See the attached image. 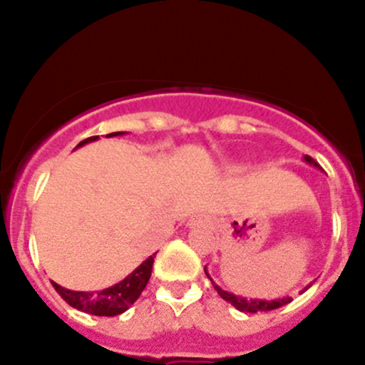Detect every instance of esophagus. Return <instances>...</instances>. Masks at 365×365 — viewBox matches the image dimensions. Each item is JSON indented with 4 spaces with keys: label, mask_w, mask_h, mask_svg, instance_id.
I'll return each mask as SVG.
<instances>
[{
    "label": "esophagus",
    "mask_w": 365,
    "mask_h": 365,
    "mask_svg": "<svg viewBox=\"0 0 365 365\" xmlns=\"http://www.w3.org/2000/svg\"><path fill=\"white\" fill-rule=\"evenodd\" d=\"M209 223V217L204 215H195L188 220V226H206Z\"/></svg>",
    "instance_id": "34e87169"
}]
</instances>
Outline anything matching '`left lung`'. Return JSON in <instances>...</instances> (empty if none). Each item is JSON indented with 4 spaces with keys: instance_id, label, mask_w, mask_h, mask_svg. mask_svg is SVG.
Returning <instances> with one entry per match:
<instances>
[{
    "instance_id": "1",
    "label": "left lung",
    "mask_w": 365,
    "mask_h": 365,
    "mask_svg": "<svg viewBox=\"0 0 365 365\" xmlns=\"http://www.w3.org/2000/svg\"><path fill=\"white\" fill-rule=\"evenodd\" d=\"M304 161L321 170V166L317 165V161H314L311 156H305ZM204 271H206V267H204ZM206 274H207V271H206ZM207 278L211 279V276L207 274ZM211 283H212V287H215V290L217 292V295H220L221 299L226 300L228 304H232L233 307L238 309V311H242V312H266V311H273V309L283 307V305L292 302V297H284V299H278V300H259V299H249V300H247V299H244V297L233 295V293H230V292L223 290V288H220L215 282H212V279H211ZM309 287H311V284H309ZM309 287H305L304 290H307Z\"/></svg>"
}]
</instances>
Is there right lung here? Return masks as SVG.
Returning a JSON list of instances; mask_svg holds the SVG:
<instances>
[{"label": "right lung", "instance_id": "1", "mask_svg": "<svg viewBox=\"0 0 365 365\" xmlns=\"http://www.w3.org/2000/svg\"><path fill=\"white\" fill-rule=\"evenodd\" d=\"M121 135V132H113L108 133L106 137H115ZM99 135L89 137V139L82 140L77 148H81L83 144H89V142L98 140ZM158 254V252H156ZM156 254L149 255L144 262L137 267L133 273H130L127 278L121 279L120 283L113 284L110 288H104L99 292H73L66 290V288L60 287L53 282L54 290L60 293V297L65 300L66 304L72 305V307L78 309V311L92 314V316H118V314L125 312L127 309L135 302L140 297L142 290L148 284L150 273H153V262Z\"/></svg>", "mask_w": 365, "mask_h": 365}]
</instances>
